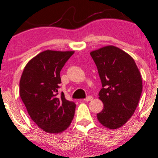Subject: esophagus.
<instances>
[{"mask_svg":"<svg viewBox=\"0 0 158 158\" xmlns=\"http://www.w3.org/2000/svg\"><path fill=\"white\" fill-rule=\"evenodd\" d=\"M93 98H93V96H88L86 98H85L84 101H85V102H90V101H92L93 100Z\"/></svg>","mask_w":158,"mask_h":158,"instance_id":"obj_1","label":"esophagus"}]
</instances>
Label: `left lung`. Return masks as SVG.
I'll use <instances>...</instances> for the list:
<instances>
[{"instance_id":"1","label":"left lung","mask_w":158,"mask_h":158,"mask_svg":"<svg viewBox=\"0 0 158 158\" xmlns=\"http://www.w3.org/2000/svg\"><path fill=\"white\" fill-rule=\"evenodd\" d=\"M102 81L99 98L103 110L97 118L112 130L127 123L136 110L142 93V79L130 55L113 45L91 51Z\"/></svg>"}]
</instances>
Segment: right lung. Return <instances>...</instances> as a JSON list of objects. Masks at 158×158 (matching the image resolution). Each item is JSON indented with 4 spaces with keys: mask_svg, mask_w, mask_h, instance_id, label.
Returning a JSON list of instances; mask_svg holds the SVG:
<instances>
[{
    "mask_svg": "<svg viewBox=\"0 0 158 158\" xmlns=\"http://www.w3.org/2000/svg\"><path fill=\"white\" fill-rule=\"evenodd\" d=\"M74 51L47 50L31 59L20 81V96L28 115L40 128L60 133L71 124L76 104L58 96L60 71Z\"/></svg>",
    "mask_w": 158,
    "mask_h": 158,
    "instance_id": "1",
    "label": "right lung"
}]
</instances>
